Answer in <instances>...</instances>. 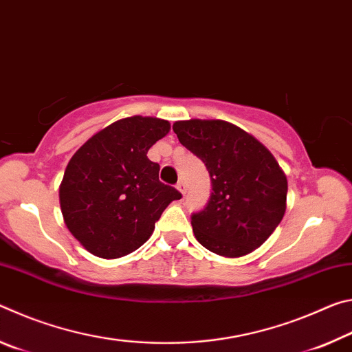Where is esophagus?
<instances>
[{
  "label": "esophagus",
  "mask_w": 352,
  "mask_h": 352,
  "mask_svg": "<svg viewBox=\"0 0 352 352\" xmlns=\"http://www.w3.org/2000/svg\"><path fill=\"white\" fill-rule=\"evenodd\" d=\"M186 182H184V180H180V182H178L177 183V189L178 190H180V192L184 195V194H186Z\"/></svg>",
  "instance_id": "1"
}]
</instances>
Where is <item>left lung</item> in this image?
Returning <instances> with one entry per match:
<instances>
[{
	"mask_svg": "<svg viewBox=\"0 0 352 352\" xmlns=\"http://www.w3.org/2000/svg\"><path fill=\"white\" fill-rule=\"evenodd\" d=\"M172 129L211 177L210 200L190 216L197 241L226 258L261 247L285 212L287 178L275 157L245 130L220 119L177 121Z\"/></svg>",
	"mask_w": 352,
	"mask_h": 352,
	"instance_id": "left-lung-1",
	"label": "left lung"
}]
</instances>
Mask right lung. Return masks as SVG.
<instances>
[{
	"label": "right lung",
	"instance_id": "obj_1",
	"mask_svg": "<svg viewBox=\"0 0 352 352\" xmlns=\"http://www.w3.org/2000/svg\"><path fill=\"white\" fill-rule=\"evenodd\" d=\"M169 130L170 124L158 118L119 119L69 160L58 189L63 220L91 254L116 259L135 252L170 201L182 199L160 182V164L147 158Z\"/></svg>",
	"mask_w": 352,
	"mask_h": 352
}]
</instances>
